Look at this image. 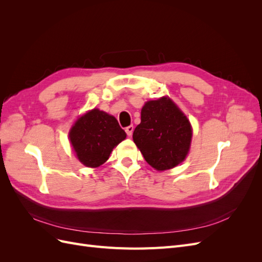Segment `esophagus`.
<instances>
[{"instance_id": "1", "label": "esophagus", "mask_w": 262, "mask_h": 262, "mask_svg": "<svg viewBox=\"0 0 262 262\" xmlns=\"http://www.w3.org/2000/svg\"><path fill=\"white\" fill-rule=\"evenodd\" d=\"M133 130H134V126L133 125H129V126H126V128H125V132H126V134H128L129 137L132 136Z\"/></svg>"}]
</instances>
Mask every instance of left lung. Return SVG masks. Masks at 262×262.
Wrapping results in <instances>:
<instances>
[{"label": "left lung", "mask_w": 262, "mask_h": 262, "mask_svg": "<svg viewBox=\"0 0 262 262\" xmlns=\"http://www.w3.org/2000/svg\"><path fill=\"white\" fill-rule=\"evenodd\" d=\"M192 128L188 118L169 97L148 100L141 110V123L133 141L144 160L158 171L176 167L190 149Z\"/></svg>", "instance_id": "obj_1"}]
</instances>
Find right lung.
Masks as SVG:
<instances>
[{
  "instance_id": "1",
  "label": "right lung",
  "mask_w": 262,
  "mask_h": 262,
  "mask_svg": "<svg viewBox=\"0 0 262 262\" xmlns=\"http://www.w3.org/2000/svg\"><path fill=\"white\" fill-rule=\"evenodd\" d=\"M125 137L114 116L96 108L78 118L69 133L78 161L92 168L104 164Z\"/></svg>"
}]
</instances>
